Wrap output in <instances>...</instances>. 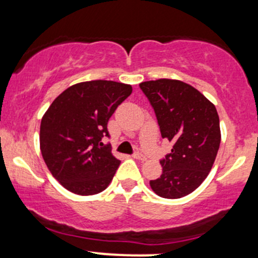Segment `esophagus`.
Returning a JSON list of instances; mask_svg holds the SVG:
<instances>
[{
  "instance_id": "1",
  "label": "esophagus",
  "mask_w": 258,
  "mask_h": 258,
  "mask_svg": "<svg viewBox=\"0 0 258 258\" xmlns=\"http://www.w3.org/2000/svg\"><path fill=\"white\" fill-rule=\"evenodd\" d=\"M133 158H135L136 160H139V161H146V160H147L146 156H144L143 154L139 153V152H136L135 154H133Z\"/></svg>"
}]
</instances>
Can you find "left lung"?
<instances>
[{
	"instance_id": "1",
	"label": "left lung",
	"mask_w": 258,
	"mask_h": 258,
	"mask_svg": "<svg viewBox=\"0 0 258 258\" xmlns=\"http://www.w3.org/2000/svg\"><path fill=\"white\" fill-rule=\"evenodd\" d=\"M155 111L162 138L172 142L160 161L162 173L150 180L153 191L165 199L193 193L209 176L221 143L216 106L193 86L172 79L139 84Z\"/></svg>"
}]
</instances>
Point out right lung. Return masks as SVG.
<instances>
[{"mask_svg":"<svg viewBox=\"0 0 258 258\" xmlns=\"http://www.w3.org/2000/svg\"><path fill=\"white\" fill-rule=\"evenodd\" d=\"M132 86L94 80L70 86L53 100L40 126V149L52 176L69 191L94 195L110 184L120 165L110 146L108 121Z\"/></svg>","mask_w":258,"mask_h":258,"instance_id":"right-lung-1","label":"right lung"}]
</instances>
